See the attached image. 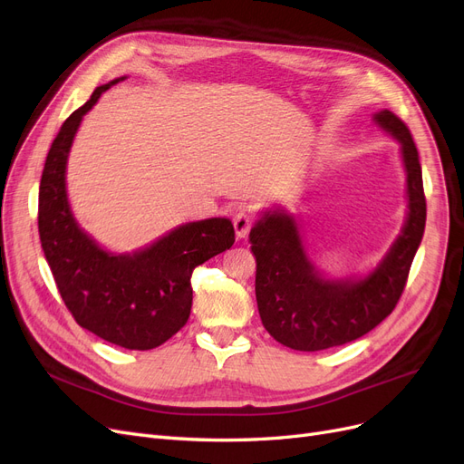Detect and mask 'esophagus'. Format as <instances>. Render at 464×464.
<instances>
[{
  "label": "esophagus",
  "mask_w": 464,
  "mask_h": 464,
  "mask_svg": "<svg viewBox=\"0 0 464 464\" xmlns=\"http://www.w3.org/2000/svg\"><path fill=\"white\" fill-rule=\"evenodd\" d=\"M254 223V218L252 214L248 212H238L235 218H233V227H235V233L238 238H245L252 227Z\"/></svg>",
  "instance_id": "obj_1"
}]
</instances>
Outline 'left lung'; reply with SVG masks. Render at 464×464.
Returning <instances> with one entry per match:
<instances>
[{
    "label": "left lung",
    "instance_id": "obj_1",
    "mask_svg": "<svg viewBox=\"0 0 464 464\" xmlns=\"http://www.w3.org/2000/svg\"><path fill=\"white\" fill-rule=\"evenodd\" d=\"M373 121L401 144L409 212L390 252L366 277H324L308 258L295 218L279 208L264 212L250 229L260 318L289 349L324 351L362 337L390 316L405 289L426 226L422 168L411 130L395 113L382 110Z\"/></svg>",
    "mask_w": 464,
    "mask_h": 464
}]
</instances>
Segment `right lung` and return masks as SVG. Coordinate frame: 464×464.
I'll use <instances>...</instances> for the list:
<instances>
[{"label":"right lung","instance_id":"1","mask_svg":"<svg viewBox=\"0 0 464 464\" xmlns=\"http://www.w3.org/2000/svg\"><path fill=\"white\" fill-rule=\"evenodd\" d=\"M119 81L125 77L98 86L52 142L38 192V233L59 295L77 324L113 345L148 351L187 324L192 270L231 248L235 229L227 218L190 221L150 246L113 254L79 227L67 198L69 150L82 117Z\"/></svg>","mask_w":464,"mask_h":464}]
</instances>
